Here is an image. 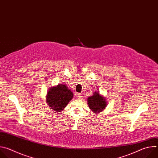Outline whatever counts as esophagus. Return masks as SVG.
I'll use <instances>...</instances> for the list:
<instances>
[{"instance_id":"34e87169","label":"esophagus","mask_w":158,"mask_h":158,"mask_svg":"<svg viewBox=\"0 0 158 158\" xmlns=\"http://www.w3.org/2000/svg\"><path fill=\"white\" fill-rule=\"evenodd\" d=\"M76 96L78 98V99H81L82 98V95L80 93H77L76 94Z\"/></svg>"}]
</instances>
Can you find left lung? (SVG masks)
Masks as SVG:
<instances>
[{"label": "left lung", "mask_w": 158, "mask_h": 158, "mask_svg": "<svg viewBox=\"0 0 158 158\" xmlns=\"http://www.w3.org/2000/svg\"><path fill=\"white\" fill-rule=\"evenodd\" d=\"M87 104L93 113L97 114L105 109L107 106V101L99 92L95 91L93 96L88 97Z\"/></svg>", "instance_id": "1"}]
</instances>
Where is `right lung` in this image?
I'll list each match as a JSON object with an SVG mask.
<instances>
[{
  "mask_svg": "<svg viewBox=\"0 0 158 158\" xmlns=\"http://www.w3.org/2000/svg\"><path fill=\"white\" fill-rule=\"evenodd\" d=\"M46 98L47 104L51 109L60 112L73 98V93L67 85L59 84L49 88Z\"/></svg>",
  "mask_w": 158,
  "mask_h": 158,
  "instance_id": "1",
  "label": "right lung"
}]
</instances>
